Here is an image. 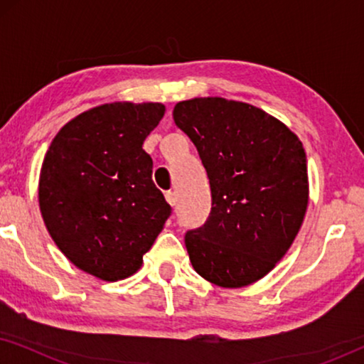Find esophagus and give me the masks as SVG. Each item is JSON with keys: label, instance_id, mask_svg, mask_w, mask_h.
<instances>
[{"label": "esophagus", "instance_id": "esophagus-1", "mask_svg": "<svg viewBox=\"0 0 364 364\" xmlns=\"http://www.w3.org/2000/svg\"><path fill=\"white\" fill-rule=\"evenodd\" d=\"M166 200L171 203V205L173 207L177 203V196H176V192H172V191H168V192H166Z\"/></svg>", "mask_w": 364, "mask_h": 364}]
</instances>
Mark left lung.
<instances>
[{
	"label": "left lung",
	"mask_w": 364,
	"mask_h": 364,
	"mask_svg": "<svg viewBox=\"0 0 364 364\" xmlns=\"http://www.w3.org/2000/svg\"><path fill=\"white\" fill-rule=\"evenodd\" d=\"M172 116L197 147L212 191L207 222L186 233L193 270L217 287L252 285L282 260L305 218L303 144L277 117L240 101L188 99Z\"/></svg>",
	"instance_id": "1"
}]
</instances>
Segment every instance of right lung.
<instances>
[{
  "instance_id": "add662e5",
  "label": "right lung",
  "mask_w": 364,
  "mask_h": 364,
  "mask_svg": "<svg viewBox=\"0 0 364 364\" xmlns=\"http://www.w3.org/2000/svg\"><path fill=\"white\" fill-rule=\"evenodd\" d=\"M164 112L161 102L92 107L69 121L44 156V225L68 260L99 280L134 275L171 215L142 149Z\"/></svg>"
}]
</instances>
